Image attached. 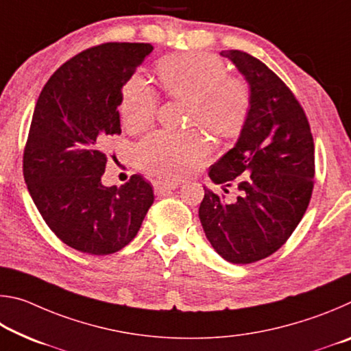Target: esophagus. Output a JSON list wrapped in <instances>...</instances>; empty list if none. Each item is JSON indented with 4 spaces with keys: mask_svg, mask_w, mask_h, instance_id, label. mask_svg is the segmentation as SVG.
Listing matches in <instances>:
<instances>
[{
    "mask_svg": "<svg viewBox=\"0 0 351 351\" xmlns=\"http://www.w3.org/2000/svg\"><path fill=\"white\" fill-rule=\"evenodd\" d=\"M153 189H154V193H156V195H165V193L171 192V190H175L176 189V184L156 181V182H154Z\"/></svg>",
    "mask_w": 351,
    "mask_h": 351,
    "instance_id": "esophagus-1",
    "label": "esophagus"
}]
</instances>
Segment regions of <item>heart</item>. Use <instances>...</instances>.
<instances>
[{
	"label": "heart",
	"instance_id": "heart-1",
	"mask_svg": "<svg viewBox=\"0 0 351 351\" xmlns=\"http://www.w3.org/2000/svg\"><path fill=\"white\" fill-rule=\"evenodd\" d=\"M164 90L171 97L190 102V123L219 138L239 133L249 108L245 82L228 77L218 57L204 52H186L165 57L158 63ZM158 111V96L148 82L134 74L122 88L121 117L133 133L148 128ZM138 159L147 171L165 180L187 175L203 161L207 144L197 132L186 134L156 133L142 141Z\"/></svg>",
	"mask_w": 351,
	"mask_h": 351
}]
</instances>
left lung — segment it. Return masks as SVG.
<instances>
[{
	"label": "left lung",
	"mask_w": 351,
	"mask_h": 351,
	"mask_svg": "<svg viewBox=\"0 0 351 351\" xmlns=\"http://www.w3.org/2000/svg\"><path fill=\"white\" fill-rule=\"evenodd\" d=\"M249 85V108L235 145L212 165L209 178L239 195L228 203L204 187L199 221L212 247L234 265L280 249L310 204L314 142L310 123L289 88L243 51H221Z\"/></svg>",
	"instance_id": "1"
}]
</instances>
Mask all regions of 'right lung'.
<instances>
[{
  "label": "right lung",
  "mask_w": 351,
  "mask_h": 351,
  "mask_svg": "<svg viewBox=\"0 0 351 351\" xmlns=\"http://www.w3.org/2000/svg\"><path fill=\"white\" fill-rule=\"evenodd\" d=\"M150 43H105L58 68L35 105L23 173L35 206L64 245L91 255L121 251L153 204V189L133 175L102 184L111 136L121 134L122 88L152 54Z\"/></svg>",
  "instance_id": "add662e5"
}]
</instances>
